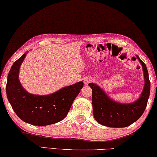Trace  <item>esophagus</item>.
<instances>
[{
  "mask_svg": "<svg viewBox=\"0 0 157 157\" xmlns=\"http://www.w3.org/2000/svg\"><path fill=\"white\" fill-rule=\"evenodd\" d=\"M92 79L91 78H89V77H87V78H85L84 79V84H88L90 82H91Z\"/></svg>",
  "mask_w": 157,
  "mask_h": 157,
  "instance_id": "obj_1",
  "label": "esophagus"
}]
</instances>
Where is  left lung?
I'll list each match as a JSON object with an SVG mask.
<instances>
[{"label":"left lung","mask_w":157,"mask_h":157,"mask_svg":"<svg viewBox=\"0 0 157 157\" xmlns=\"http://www.w3.org/2000/svg\"><path fill=\"white\" fill-rule=\"evenodd\" d=\"M143 67L145 86L138 100L131 103H120L111 99L100 86L89 83L92 89L94 117L97 122L108 127L123 128L130 126L140 117L145 111L150 93V82L145 63L136 55Z\"/></svg>","instance_id":"obj_1"}]
</instances>
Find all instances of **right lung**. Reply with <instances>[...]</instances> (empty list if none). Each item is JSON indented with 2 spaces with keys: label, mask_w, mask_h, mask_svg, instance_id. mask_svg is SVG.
Masks as SVG:
<instances>
[{
  "label": "right lung",
  "mask_w": 157,
  "mask_h": 157,
  "mask_svg": "<svg viewBox=\"0 0 157 157\" xmlns=\"http://www.w3.org/2000/svg\"><path fill=\"white\" fill-rule=\"evenodd\" d=\"M26 55L24 54L14 62L7 75L6 94L12 109L22 121L34 126L50 125L63 120L84 83L79 82L49 95L30 94L19 79V68Z\"/></svg>",
  "instance_id": "right-lung-1"
}]
</instances>
